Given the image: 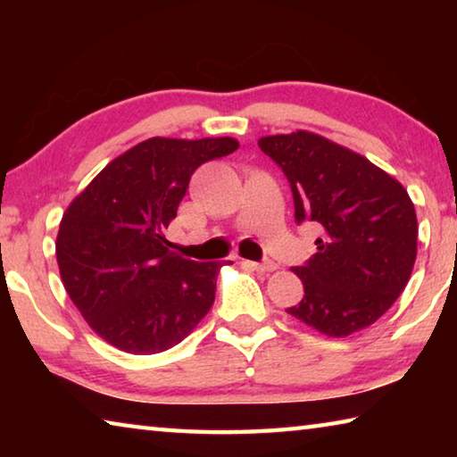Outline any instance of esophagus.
Returning <instances> with one entry per match:
<instances>
[{
	"mask_svg": "<svg viewBox=\"0 0 457 457\" xmlns=\"http://www.w3.org/2000/svg\"><path fill=\"white\" fill-rule=\"evenodd\" d=\"M244 264H247L253 270H258V272H274V270L278 268V264L272 260H264V262H250V260H247V262H244Z\"/></svg>",
	"mask_w": 457,
	"mask_h": 457,
	"instance_id": "esophagus-1",
	"label": "esophagus"
}]
</instances>
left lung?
Returning a JSON list of instances; mask_svg holds the SVG:
<instances>
[{
	"label": "left lung",
	"instance_id": "8db88e82",
	"mask_svg": "<svg viewBox=\"0 0 457 457\" xmlns=\"http://www.w3.org/2000/svg\"><path fill=\"white\" fill-rule=\"evenodd\" d=\"M258 145L290 183L298 226L322 229L316 253L292 268L304 298L286 312L335 338L367 328L405 290L415 264L417 218L403 185L306 130Z\"/></svg>",
	"mask_w": 457,
	"mask_h": 457
}]
</instances>
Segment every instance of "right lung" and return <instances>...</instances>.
<instances>
[{
	"instance_id": "obj_1",
	"label": "right lung",
	"mask_w": 457,
	"mask_h": 457,
	"mask_svg": "<svg viewBox=\"0 0 457 457\" xmlns=\"http://www.w3.org/2000/svg\"><path fill=\"white\" fill-rule=\"evenodd\" d=\"M236 149L229 137L149 138L108 163L68 207L56 242L60 276L106 343L133 354L167 351L210 312L221 262L177 256L165 229L191 175Z\"/></svg>"
}]
</instances>
